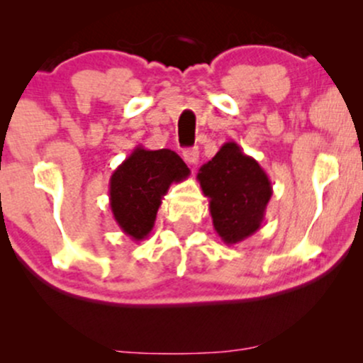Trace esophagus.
<instances>
[{"label": "esophagus", "instance_id": "34e87169", "mask_svg": "<svg viewBox=\"0 0 363 363\" xmlns=\"http://www.w3.org/2000/svg\"><path fill=\"white\" fill-rule=\"evenodd\" d=\"M182 157H184V160L191 165V167H194V165L198 164V160H199L198 148H187V150H184V152H182Z\"/></svg>", "mask_w": 363, "mask_h": 363}]
</instances>
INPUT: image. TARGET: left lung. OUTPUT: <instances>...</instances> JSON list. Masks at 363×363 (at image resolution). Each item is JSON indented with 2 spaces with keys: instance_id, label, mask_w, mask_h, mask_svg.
Segmentation results:
<instances>
[{
  "instance_id": "obj_1",
  "label": "left lung",
  "mask_w": 363,
  "mask_h": 363,
  "mask_svg": "<svg viewBox=\"0 0 363 363\" xmlns=\"http://www.w3.org/2000/svg\"><path fill=\"white\" fill-rule=\"evenodd\" d=\"M196 177L208 198L216 234L225 244H239L259 230L273 194L272 181L235 141L223 143Z\"/></svg>"
}]
</instances>
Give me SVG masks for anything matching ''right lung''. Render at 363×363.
<instances>
[{
    "label": "right lung",
    "instance_id": "obj_1",
    "mask_svg": "<svg viewBox=\"0 0 363 363\" xmlns=\"http://www.w3.org/2000/svg\"><path fill=\"white\" fill-rule=\"evenodd\" d=\"M181 157L169 148L136 147L112 172L109 205L116 223L133 240L147 239L170 184L189 177Z\"/></svg>",
    "mask_w": 363,
    "mask_h": 363
}]
</instances>
